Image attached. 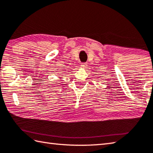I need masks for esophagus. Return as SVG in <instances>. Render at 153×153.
I'll use <instances>...</instances> for the list:
<instances>
[{"mask_svg": "<svg viewBox=\"0 0 153 153\" xmlns=\"http://www.w3.org/2000/svg\"><path fill=\"white\" fill-rule=\"evenodd\" d=\"M80 66H81L82 68H85L86 67H87V64H86V62H82V63H81Z\"/></svg>", "mask_w": 153, "mask_h": 153, "instance_id": "34e87169", "label": "esophagus"}]
</instances>
